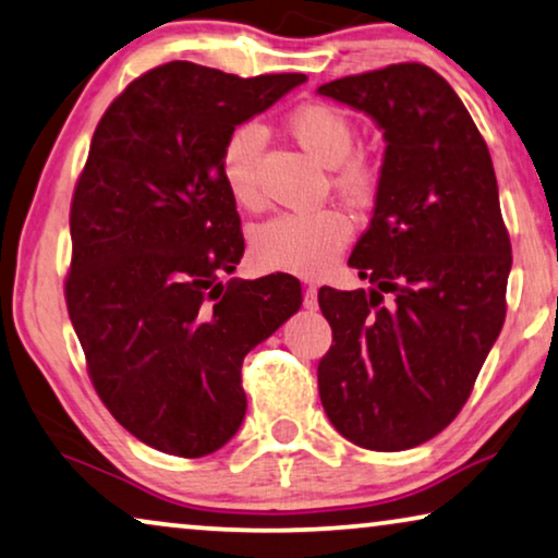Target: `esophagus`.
I'll return each instance as SVG.
<instances>
[{
    "label": "esophagus",
    "mask_w": 558,
    "mask_h": 558,
    "mask_svg": "<svg viewBox=\"0 0 558 558\" xmlns=\"http://www.w3.org/2000/svg\"><path fill=\"white\" fill-rule=\"evenodd\" d=\"M303 305L308 311L318 308V288L316 286H305V290H303Z\"/></svg>",
    "instance_id": "obj_1"
}]
</instances>
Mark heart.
<instances>
[{"mask_svg": "<svg viewBox=\"0 0 558 558\" xmlns=\"http://www.w3.org/2000/svg\"><path fill=\"white\" fill-rule=\"evenodd\" d=\"M286 129L305 151L333 167V186L343 197L364 204L379 190L381 161L372 148H354L356 129L343 108L326 100H305L286 113ZM265 136L253 121L234 125L219 148V177L225 190L242 207L263 202L257 161ZM349 215L339 207L311 211H280L253 234V257L265 270L318 278L349 245Z\"/></svg>", "mask_w": 558, "mask_h": 558, "instance_id": "1", "label": "heart"}]
</instances>
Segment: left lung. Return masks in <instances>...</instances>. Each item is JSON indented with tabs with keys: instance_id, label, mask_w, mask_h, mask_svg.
I'll return each instance as SVG.
<instances>
[{
	"instance_id": "left-lung-1",
	"label": "left lung",
	"mask_w": 558,
	"mask_h": 558,
	"mask_svg": "<svg viewBox=\"0 0 558 558\" xmlns=\"http://www.w3.org/2000/svg\"><path fill=\"white\" fill-rule=\"evenodd\" d=\"M318 93L387 138L372 225L349 257L372 290H318L333 331L320 404L349 442L410 450L458 417L504 328L513 257L496 171L458 93L422 62Z\"/></svg>"
}]
</instances>
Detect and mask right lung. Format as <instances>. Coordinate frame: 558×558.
Wrapping results in <instances>:
<instances>
[{
  "instance_id": "right-lung-1",
  "label": "right lung",
  "mask_w": 558,
  "mask_h": 558,
  "mask_svg": "<svg viewBox=\"0 0 558 558\" xmlns=\"http://www.w3.org/2000/svg\"><path fill=\"white\" fill-rule=\"evenodd\" d=\"M303 81L174 60L125 85L93 133L65 303L100 402L154 450L202 458L238 433L242 361L301 308L286 272L219 280L245 253L219 148Z\"/></svg>"
}]
</instances>
